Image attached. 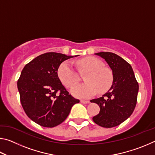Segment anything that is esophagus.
<instances>
[{
	"instance_id": "1",
	"label": "esophagus",
	"mask_w": 155,
	"mask_h": 155,
	"mask_svg": "<svg viewBox=\"0 0 155 155\" xmlns=\"http://www.w3.org/2000/svg\"><path fill=\"white\" fill-rule=\"evenodd\" d=\"M81 103H83V104H89L90 103L89 101H83V100H81Z\"/></svg>"
}]
</instances>
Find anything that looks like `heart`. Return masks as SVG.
Returning <instances> with one entry per match:
<instances>
[{
	"instance_id": "b5f03b06",
	"label": "heart",
	"mask_w": 155,
	"mask_h": 155,
	"mask_svg": "<svg viewBox=\"0 0 155 155\" xmlns=\"http://www.w3.org/2000/svg\"><path fill=\"white\" fill-rule=\"evenodd\" d=\"M77 65L81 71H88L85 77V83L74 86L71 90L78 98H89L98 92L104 93L111 87L114 76L111 70L104 66V63L94 57H87L78 60ZM59 78L63 85L71 88L79 81V76L68 61L63 62L59 67Z\"/></svg>"
}]
</instances>
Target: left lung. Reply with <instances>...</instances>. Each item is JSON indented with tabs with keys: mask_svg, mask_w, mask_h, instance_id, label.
Here are the masks:
<instances>
[{
	"mask_svg": "<svg viewBox=\"0 0 155 155\" xmlns=\"http://www.w3.org/2000/svg\"><path fill=\"white\" fill-rule=\"evenodd\" d=\"M95 54L105 60L112 70L114 80L107 93L90 101L101 109L99 114L93 117V121L102 127H114L133 114L137 103L139 85L131 65L121 57L109 52Z\"/></svg>",
	"mask_w": 155,
	"mask_h": 155,
	"instance_id": "obj_1",
	"label": "left lung"
}]
</instances>
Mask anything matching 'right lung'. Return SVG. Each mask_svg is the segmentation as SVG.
Here are the masks:
<instances>
[{"instance_id": "right-lung-1", "label": "right lung", "mask_w": 155, "mask_h": 155, "mask_svg": "<svg viewBox=\"0 0 155 155\" xmlns=\"http://www.w3.org/2000/svg\"><path fill=\"white\" fill-rule=\"evenodd\" d=\"M77 56L46 52L23 68L17 83L20 102L27 116L38 124L56 127L66 119L72 106L79 103L69 94L57 74L62 62Z\"/></svg>"}]
</instances>
